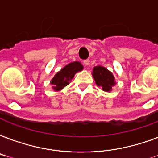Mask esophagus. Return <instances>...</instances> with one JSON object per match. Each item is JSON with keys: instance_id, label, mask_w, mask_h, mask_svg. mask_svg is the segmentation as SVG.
Masks as SVG:
<instances>
[{"instance_id": "1", "label": "esophagus", "mask_w": 158, "mask_h": 158, "mask_svg": "<svg viewBox=\"0 0 158 158\" xmlns=\"http://www.w3.org/2000/svg\"><path fill=\"white\" fill-rule=\"evenodd\" d=\"M84 64L85 65V66H88V65H89V60H84Z\"/></svg>"}]
</instances>
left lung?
<instances>
[{
	"mask_svg": "<svg viewBox=\"0 0 158 158\" xmlns=\"http://www.w3.org/2000/svg\"><path fill=\"white\" fill-rule=\"evenodd\" d=\"M93 76L96 81L98 86H101L102 90L107 92L110 91L111 87L115 84L114 76L111 72H110L105 67L96 66L93 69Z\"/></svg>",
	"mask_w": 158,
	"mask_h": 158,
	"instance_id": "obj_1",
	"label": "left lung"
}]
</instances>
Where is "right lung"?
<instances>
[{
  "label": "right lung",
  "mask_w": 158,
  "mask_h": 158,
  "mask_svg": "<svg viewBox=\"0 0 158 158\" xmlns=\"http://www.w3.org/2000/svg\"><path fill=\"white\" fill-rule=\"evenodd\" d=\"M83 69V65L78 61L72 62L67 64L63 69L56 74L51 84L53 85L55 90H60L69 84L70 79L74 78L75 73Z\"/></svg>",
  "instance_id": "obj_1"
}]
</instances>
